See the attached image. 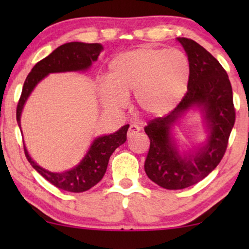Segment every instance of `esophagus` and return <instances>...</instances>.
Returning <instances> with one entry per match:
<instances>
[{"instance_id":"esophagus-1","label":"esophagus","mask_w":249,"mask_h":249,"mask_svg":"<svg viewBox=\"0 0 249 249\" xmlns=\"http://www.w3.org/2000/svg\"><path fill=\"white\" fill-rule=\"evenodd\" d=\"M139 130H141V129H139L137 124H130V127L128 129V137H132V136L138 134Z\"/></svg>"}]
</instances>
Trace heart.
<instances>
[{
    "instance_id": "heart-1",
    "label": "heart",
    "mask_w": 249,
    "mask_h": 249,
    "mask_svg": "<svg viewBox=\"0 0 249 249\" xmlns=\"http://www.w3.org/2000/svg\"><path fill=\"white\" fill-rule=\"evenodd\" d=\"M190 77L188 56L182 51L145 46L122 53L112 61L108 83L101 87L104 103L122 108L135 93L139 111L149 117L171 112L185 96Z\"/></svg>"
}]
</instances>
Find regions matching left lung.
<instances>
[{"label": "left lung", "instance_id": "1", "mask_svg": "<svg viewBox=\"0 0 249 249\" xmlns=\"http://www.w3.org/2000/svg\"><path fill=\"white\" fill-rule=\"evenodd\" d=\"M178 40L190 63V77L185 96L164 117L151 120L145 127L151 145L145 172L152 181L165 189H183L199 182L213 171L227 151L236 121L232 87L227 71L212 54L190 38ZM197 105L203 108L210 128L205 148L196 155L181 157L169 137V127L183 111Z\"/></svg>", "mask_w": 249, "mask_h": 249}]
</instances>
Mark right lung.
Wrapping results in <instances>:
<instances>
[{
  "instance_id": "add662e5",
  "label": "right lung",
  "mask_w": 249,
  "mask_h": 249,
  "mask_svg": "<svg viewBox=\"0 0 249 249\" xmlns=\"http://www.w3.org/2000/svg\"><path fill=\"white\" fill-rule=\"evenodd\" d=\"M101 44L71 42L63 44L54 50L49 56L40 60L35 64L23 84L21 96L17 105V121L20 127V115L23 104L32 93L34 87L52 72H64V71H78L89 68L93 61H96L101 51ZM129 124H125L114 134L102 136L94 141L89 151L83 161L76 168L62 173H53L40 168L30 158L25 146V155L34 169L43 176L47 181L57 188L71 193H83L90 189L100 182L107 172L108 160L115 149L127 141V131Z\"/></svg>"
}]
</instances>
